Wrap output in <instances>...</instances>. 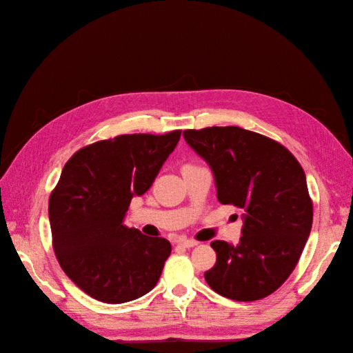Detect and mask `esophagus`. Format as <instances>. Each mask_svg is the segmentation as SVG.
Returning a JSON list of instances; mask_svg holds the SVG:
<instances>
[{"mask_svg": "<svg viewBox=\"0 0 353 353\" xmlns=\"http://www.w3.org/2000/svg\"><path fill=\"white\" fill-rule=\"evenodd\" d=\"M177 243L186 247V249H191V247H196L199 243L196 241V239H190V238H179Z\"/></svg>", "mask_w": 353, "mask_h": 353, "instance_id": "1", "label": "esophagus"}]
</instances>
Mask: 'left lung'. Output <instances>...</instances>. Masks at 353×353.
Wrapping results in <instances>:
<instances>
[{
    "instance_id": "1",
    "label": "left lung",
    "mask_w": 353,
    "mask_h": 353,
    "mask_svg": "<svg viewBox=\"0 0 353 353\" xmlns=\"http://www.w3.org/2000/svg\"><path fill=\"white\" fill-rule=\"evenodd\" d=\"M188 145L211 167L216 199L244 209L238 245L214 241L205 279L238 302L259 301L288 279L312 226L303 168L279 142L236 125L185 130Z\"/></svg>"
}]
</instances>
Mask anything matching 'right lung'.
I'll return each instance as SVG.
<instances>
[{"instance_id": "add662e5", "label": "right lung", "mask_w": 353, "mask_h": 353, "mask_svg": "<svg viewBox=\"0 0 353 353\" xmlns=\"http://www.w3.org/2000/svg\"><path fill=\"white\" fill-rule=\"evenodd\" d=\"M181 133L119 134L79 150L63 167L48 203L52 247L66 276L97 301L130 302L159 281L170 241L127 228L124 216Z\"/></svg>"}]
</instances>
